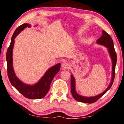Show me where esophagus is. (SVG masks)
Returning a JSON list of instances; mask_svg holds the SVG:
<instances>
[{"label": "esophagus", "instance_id": "esophagus-1", "mask_svg": "<svg viewBox=\"0 0 124 124\" xmlns=\"http://www.w3.org/2000/svg\"><path fill=\"white\" fill-rule=\"evenodd\" d=\"M69 66H70V65L66 62H64L62 64V67L63 69H67L69 67Z\"/></svg>", "mask_w": 124, "mask_h": 124}]
</instances>
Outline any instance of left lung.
Listing matches in <instances>:
<instances>
[{
	"label": "left lung",
	"mask_w": 124,
	"mask_h": 124,
	"mask_svg": "<svg viewBox=\"0 0 124 124\" xmlns=\"http://www.w3.org/2000/svg\"><path fill=\"white\" fill-rule=\"evenodd\" d=\"M96 43L98 44L104 46L107 48L110 57L111 58L112 62V79H111L110 83L109 85L107 88L106 90L104 91L101 93L99 95H96L95 96H92V97H85V96H81L79 95L76 91L75 89V80L74 77H73V74L70 75L71 79H70V85H71V93L73 97H74L75 100L77 101L83 102V103H92L95 102L96 101L99 99L100 98L103 96L105 93L107 92L110 88L112 86L114 81L115 78V66L116 64V54L115 52L114 43L112 39V38L107 33L105 32L104 30H102V35L101 37L99 39H97Z\"/></svg>",
	"instance_id": "obj_1"
}]
</instances>
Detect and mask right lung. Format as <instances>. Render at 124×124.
<instances>
[{
	"label": "right lung",
	"mask_w": 124,
	"mask_h": 124,
	"mask_svg": "<svg viewBox=\"0 0 124 124\" xmlns=\"http://www.w3.org/2000/svg\"><path fill=\"white\" fill-rule=\"evenodd\" d=\"M31 27V25L28 23H24L21 25L16 29L12 35L11 43L7 52L8 75L11 85L25 97L29 99H40L44 97L49 91L52 79L60 70L61 63H59L50 68L41 79L36 84L33 85L25 84L17 77L12 64V51L15 43L14 39L24 28Z\"/></svg>",
	"instance_id": "obj_1"
}]
</instances>
